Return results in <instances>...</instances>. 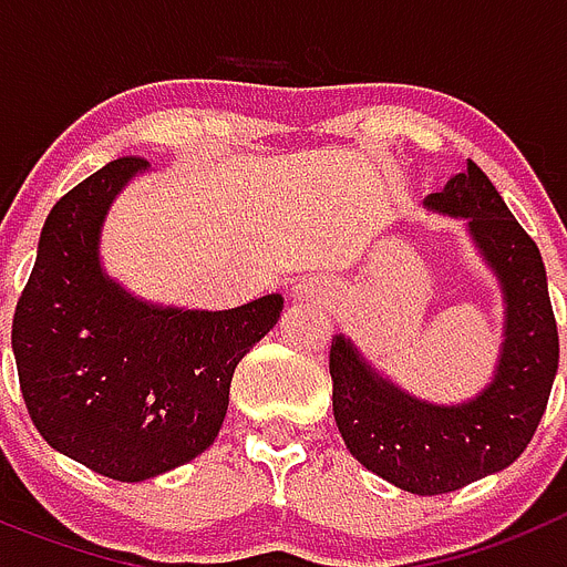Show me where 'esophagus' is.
I'll use <instances>...</instances> for the list:
<instances>
[{
	"label": "esophagus",
	"mask_w": 567,
	"mask_h": 567,
	"mask_svg": "<svg viewBox=\"0 0 567 567\" xmlns=\"http://www.w3.org/2000/svg\"><path fill=\"white\" fill-rule=\"evenodd\" d=\"M333 293L331 282L322 277H305L299 279L297 285H293V290H290V297L297 299V302H328V297Z\"/></svg>",
	"instance_id": "1"
}]
</instances>
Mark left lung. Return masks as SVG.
I'll return each mask as SVG.
<instances>
[{"label": "left lung", "instance_id": "1", "mask_svg": "<svg viewBox=\"0 0 567 567\" xmlns=\"http://www.w3.org/2000/svg\"><path fill=\"white\" fill-rule=\"evenodd\" d=\"M425 205L467 219L471 243L499 282L505 322L494 379L460 405H436L379 373L342 333L331 342V379L348 451L396 488L436 496L519 460L548 405L559 337L539 248L474 162Z\"/></svg>", "mask_w": 567, "mask_h": 567}]
</instances>
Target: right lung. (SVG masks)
Wrapping results in <instances>:
<instances>
[{
	"mask_svg": "<svg viewBox=\"0 0 567 567\" xmlns=\"http://www.w3.org/2000/svg\"><path fill=\"white\" fill-rule=\"evenodd\" d=\"M147 162L122 156L48 214L11 344L33 425L107 480L142 482L214 445L239 359L277 324L282 293L188 311L134 297L102 268V225Z\"/></svg>",
	"mask_w": 567,
	"mask_h": 567,
	"instance_id": "1",
	"label": "right lung"
}]
</instances>
